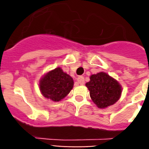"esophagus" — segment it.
<instances>
[{"instance_id":"34e87169","label":"esophagus","mask_w":149,"mask_h":149,"mask_svg":"<svg viewBox=\"0 0 149 149\" xmlns=\"http://www.w3.org/2000/svg\"><path fill=\"white\" fill-rule=\"evenodd\" d=\"M77 83L79 84H80V85H83V84H84V83H85V80H84V77H79L78 78H77Z\"/></svg>"}]
</instances>
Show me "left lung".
<instances>
[{"mask_svg":"<svg viewBox=\"0 0 149 149\" xmlns=\"http://www.w3.org/2000/svg\"><path fill=\"white\" fill-rule=\"evenodd\" d=\"M90 79L86 86L90 91L91 99L99 108H106L120 99L122 87L115 79L106 72L91 75Z\"/></svg>","mask_w":149,"mask_h":149,"instance_id":"1","label":"left lung"}]
</instances>
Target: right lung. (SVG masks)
<instances>
[{"mask_svg":"<svg viewBox=\"0 0 149 149\" xmlns=\"http://www.w3.org/2000/svg\"><path fill=\"white\" fill-rule=\"evenodd\" d=\"M73 84L72 77L58 67L42 77L39 81V89L45 98L57 102L69 94Z\"/></svg>","mask_w":149,"mask_h":149,"instance_id":"obj_1","label":"right lung"}]
</instances>
